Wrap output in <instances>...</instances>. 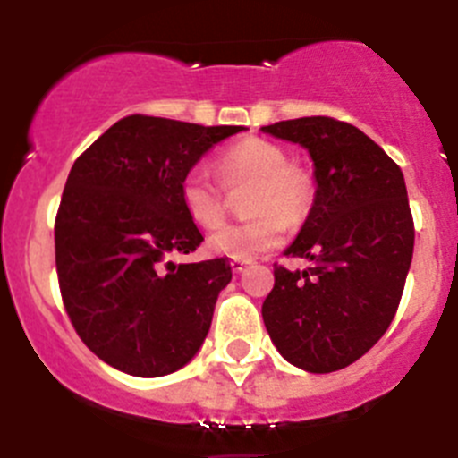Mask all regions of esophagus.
Instances as JSON below:
<instances>
[{
    "label": "esophagus",
    "instance_id": "34e87169",
    "mask_svg": "<svg viewBox=\"0 0 458 458\" xmlns=\"http://www.w3.org/2000/svg\"><path fill=\"white\" fill-rule=\"evenodd\" d=\"M248 266H250L248 259H233V261H232V270H233V273H236V275L245 273V268H248Z\"/></svg>",
    "mask_w": 458,
    "mask_h": 458
}]
</instances>
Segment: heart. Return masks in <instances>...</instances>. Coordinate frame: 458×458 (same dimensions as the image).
Here are the masks:
<instances>
[{
	"instance_id": "b5f03b06",
	"label": "heart",
	"mask_w": 458,
	"mask_h": 458,
	"mask_svg": "<svg viewBox=\"0 0 458 458\" xmlns=\"http://www.w3.org/2000/svg\"><path fill=\"white\" fill-rule=\"evenodd\" d=\"M217 179L226 190L252 185L248 222L225 225L206 238V250L216 257L254 259L284 241V225L295 226L307 217L314 201V183L305 169L289 163L279 144L248 137L226 147L216 157ZM181 204L190 220L204 229L225 220V190L204 169H190L181 179Z\"/></svg>"
}]
</instances>
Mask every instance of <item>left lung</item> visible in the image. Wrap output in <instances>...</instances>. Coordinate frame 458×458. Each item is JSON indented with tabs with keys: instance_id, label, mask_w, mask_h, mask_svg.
<instances>
[{
	"instance_id": "1",
	"label": "left lung",
	"mask_w": 458,
	"mask_h": 458,
	"mask_svg": "<svg viewBox=\"0 0 458 458\" xmlns=\"http://www.w3.org/2000/svg\"><path fill=\"white\" fill-rule=\"evenodd\" d=\"M261 131L307 148L317 181L310 216L284 252L311 266H275L266 330L286 362L330 374L386 335L402 301L415 242L403 174L365 132L330 116Z\"/></svg>"
}]
</instances>
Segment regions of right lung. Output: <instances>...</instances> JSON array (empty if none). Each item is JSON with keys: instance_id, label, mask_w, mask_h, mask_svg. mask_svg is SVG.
I'll return each instance as SVG.
<instances>
[{"instance_id": "right-lung-1", "label": "right lung", "mask_w": 458, "mask_h": 458, "mask_svg": "<svg viewBox=\"0 0 458 458\" xmlns=\"http://www.w3.org/2000/svg\"><path fill=\"white\" fill-rule=\"evenodd\" d=\"M241 131L132 114L72 165L55 222L56 275L72 327L109 367L156 378L201 349L232 266L167 261L204 241L179 188L208 148Z\"/></svg>"}]
</instances>
